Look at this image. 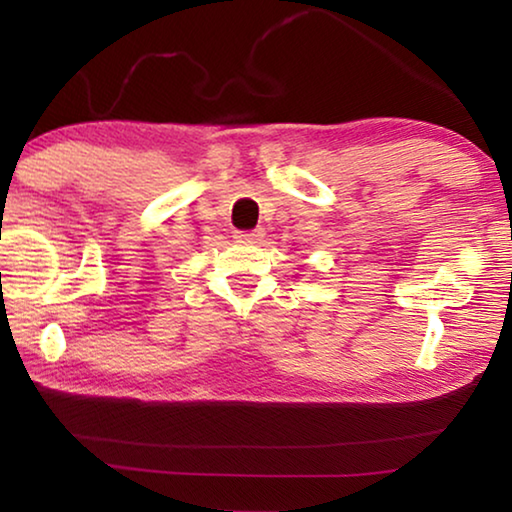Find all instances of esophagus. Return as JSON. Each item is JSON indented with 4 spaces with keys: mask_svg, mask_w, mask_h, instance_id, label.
<instances>
[{
    "mask_svg": "<svg viewBox=\"0 0 512 512\" xmlns=\"http://www.w3.org/2000/svg\"><path fill=\"white\" fill-rule=\"evenodd\" d=\"M264 237V230L262 228H255V230H239L235 232V239L237 241H246V244H255Z\"/></svg>",
    "mask_w": 512,
    "mask_h": 512,
    "instance_id": "34e87169",
    "label": "esophagus"
}]
</instances>
